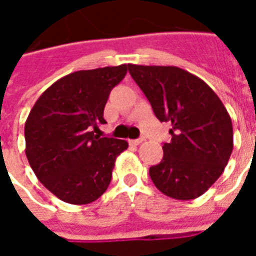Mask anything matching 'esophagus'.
I'll return each instance as SVG.
<instances>
[{
  "mask_svg": "<svg viewBox=\"0 0 256 256\" xmlns=\"http://www.w3.org/2000/svg\"><path fill=\"white\" fill-rule=\"evenodd\" d=\"M144 141V138H137V140H128V144L130 145H140Z\"/></svg>",
  "mask_w": 256,
  "mask_h": 256,
  "instance_id": "34e87169",
  "label": "esophagus"
}]
</instances>
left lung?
<instances>
[{"mask_svg":"<svg viewBox=\"0 0 256 256\" xmlns=\"http://www.w3.org/2000/svg\"><path fill=\"white\" fill-rule=\"evenodd\" d=\"M128 72L160 122H172L163 159L150 168L166 196L192 200L220 177L233 150L230 115L204 80L174 66L128 64Z\"/></svg>","mask_w":256,"mask_h":256,"instance_id":"left-lung-1","label":"left lung"}]
</instances>
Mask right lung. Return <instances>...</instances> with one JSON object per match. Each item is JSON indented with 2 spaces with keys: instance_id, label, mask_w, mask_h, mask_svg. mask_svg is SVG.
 Listing matches in <instances>:
<instances>
[{
  "instance_id": "add662e5",
  "label": "right lung",
  "mask_w": 256,
  "mask_h": 256,
  "mask_svg": "<svg viewBox=\"0 0 256 256\" xmlns=\"http://www.w3.org/2000/svg\"><path fill=\"white\" fill-rule=\"evenodd\" d=\"M128 64L75 71L49 86L31 108L24 124L26 156L36 178L70 204H89L111 182L124 140L97 137L111 90Z\"/></svg>"
}]
</instances>
